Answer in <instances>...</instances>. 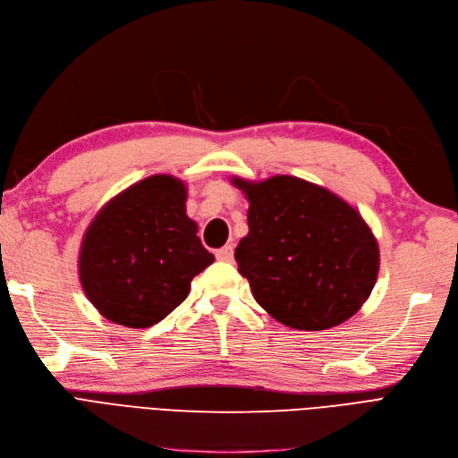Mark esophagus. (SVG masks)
Returning <instances> with one entry per match:
<instances>
[{"mask_svg": "<svg viewBox=\"0 0 458 458\" xmlns=\"http://www.w3.org/2000/svg\"><path fill=\"white\" fill-rule=\"evenodd\" d=\"M216 258H217L219 261H225V263H231V261L234 259V250H233V246L229 244V246H224V248H219V250L216 251Z\"/></svg>", "mask_w": 458, "mask_h": 458, "instance_id": "1", "label": "esophagus"}]
</instances>
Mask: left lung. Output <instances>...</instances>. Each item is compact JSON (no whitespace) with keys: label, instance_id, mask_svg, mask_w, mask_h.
I'll return each mask as SVG.
<instances>
[{"label":"left lung","instance_id":"obj_1","mask_svg":"<svg viewBox=\"0 0 458 458\" xmlns=\"http://www.w3.org/2000/svg\"><path fill=\"white\" fill-rule=\"evenodd\" d=\"M233 183L250 202L234 259L256 301L293 329L320 331L354 317L379 273V244L364 217L295 176Z\"/></svg>","mask_w":458,"mask_h":458}]
</instances>
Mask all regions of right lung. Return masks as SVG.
<instances>
[{
	"instance_id": "right-lung-1",
	"label": "right lung",
	"mask_w": 458,
	"mask_h": 458,
	"mask_svg": "<svg viewBox=\"0 0 458 458\" xmlns=\"http://www.w3.org/2000/svg\"><path fill=\"white\" fill-rule=\"evenodd\" d=\"M185 200L182 180L157 174L124 189L92 219L79 251V280L102 317L134 329L161 322L214 263Z\"/></svg>"
}]
</instances>
